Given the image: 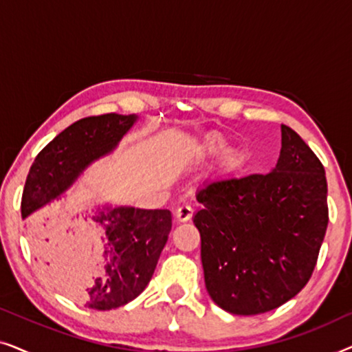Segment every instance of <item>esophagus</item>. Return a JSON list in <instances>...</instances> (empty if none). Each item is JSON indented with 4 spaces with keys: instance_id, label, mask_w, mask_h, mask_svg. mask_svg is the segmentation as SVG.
I'll use <instances>...</instances> for the list:
<instances>
[{
    "instance_id": "1",
    "label": "esophagus",
    "mask_w": 352,
    "mask_h": 352,
    "mask_svg": "<svg viewBox=\"0 0 352 352\" xmlns=\"http://www.w3.org/2000/svg\"><path fill=\"white\" fill-rule=\"evenodd\" d=\"M192 214H194V210L189 205H181L179 208L176 210V219L179 223H186V221H190Z\"/></svg>"
}]
</instances>
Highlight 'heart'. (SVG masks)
<instances>
[{"label":"heart","mask_w":352,"mask_h":352,"mask_svg":"<svg viewBox=\"0 0 352 352\" xmlns=\"http://www.w3.org/2000/svg\"><path fill=\"white\" fill-rule=\"evenodd\" d=\"M228 146H229L228 139H226L223 134H211V136L206 138L204 144H201V152H204L205 155L214 157V155H219V153H223L226 148H228ZM237 160H239V157L234 151H229L228 153H226V157H224L226 165H234Z\"/></svg>","instance_id":"heart-1"}]
</instances>
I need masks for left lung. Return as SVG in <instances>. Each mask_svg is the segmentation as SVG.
<instances>
[{
    "mask_svg": "<svg viewBox=\"0 0 352 352\" xmlns=\"http://www.w3.org/2000/svg\"><path fill=\"white\" fill-rule=\"evenodd\" d=\"M197 201L205 285L224 311L263 314L309 282L329 226L327 177L292 128L282 124L271 173L213 181L199 189Z\"/></svg>",
    "mask_w": 352,
    "mask_h": 352,
    "instance_id": "1",
    "label": "left lung"
}]
</instances>
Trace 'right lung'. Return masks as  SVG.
I'll return each mask as SVG.
<instances>
[{
    "label": "right lung",
    "instance_id": "right-lung-1",
    "mask_svg": "<svg viewBox=\"0 0 352 352\" xmlns=\"http://www.w3.org/2000/svg\"><path fill=\"white\" fill-rule=\"evenodd\" d=\"M134 122V115L105 113L81 118L57 134L28 171L22 218L59 197L89 163L112 152ZM93 219L94 224L80 223L69 230L62 214H36L30 219L32 243L46 271L60 272L67 258L88 264L94 277L80 300L91 309L109 311L133 301L151 282L171 230V213L104 206Z\"/></svg>",
    "mask_w": 352,
    "mask_h": 352
}]
</instances>
